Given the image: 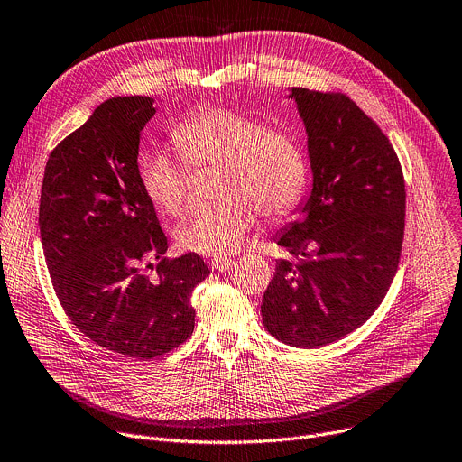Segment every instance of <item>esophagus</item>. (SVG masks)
Instances as JSON below:
<instances>
[{
    "label": "esophagus",
    "instance_id": "obj_1",
    "mask_svg": "<svg viewBox=\"0 0 462 462\" xmlns=\"http://www.w3.org/2000/svg\"><path fill=\"white\" fill-rule=\"evenodd\" d=\"M232 263H234V260H232V258H226V256H215V258H211V262H209L211 269H213V271H219V273L230 269Z\"/></svg>",
    "mask_w": 462,
    "mask_h": 462
}]
</instances>
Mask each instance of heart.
Listing matches in <instances>:
<instances>
[{
	"label": "heart",
	"instance_id": "b5f03b06",
	"mask_svg": "<svg viewBox=\"0 0 462 462\" xmlns=\"http://www.w3.org/2000/svg\"><path fill=\"white\" fill-rule=\"evenodd\" d=\"M180 161L169 150H146L139 160L141 186L152 206L181 217L189 204V170L219 167L215 195L221 200L183 223L176 239L199 254L236 251L258 213L282 217L300 202L309 160L299 139L230 107H208L180 120L171 132Z\"/></svg>",
	"mask_w": 462,
	"mask_h": 462
}]
</instances>
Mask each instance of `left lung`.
<instances>
[{
  "instance_id": "left-lung-1",
  "label": "left lung",
  "mask_w": 462,
  "mask_h": 462,
  "mask_svg": "<svg viewBox=\"0 0 462 462\" xmlns=\"http://www.w3.org/2000/svg\"><path fill=\"white\" fill-rule=\"evenodd\" d=\"M314 171L304 217L281 234V260L262 299L265 328L295 347H323L364 325L383 302L405 236L397 153L347 95L293 87Z\"/></svg>"
}]
</instances>
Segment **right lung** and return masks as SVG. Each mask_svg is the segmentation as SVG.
<instances>
[{
	"instance_id": "obj_1",
	"label": "right lung",
	"mask_w": 462,
	"mask_h": 462,
	"mask_svg": "<svg viewBox=\"0 0 462 462\" xmlns=\"http://www.w3.org/2000/svg\"><path fill=\"white\" fill-rule=\"evenodd\" d=\"M153 115L148 97L98 106L51 150L39 206L44 258L65 314L88 340L137 360L188 340L191 293L209 274L197 253L163 256L167 237L137 165L141 130Z\"/></svg>"
}]
</instances>
